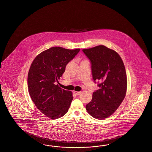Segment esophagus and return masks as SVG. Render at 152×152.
I'll return each instance as SVG.
<instances>
[{
  "instance_id": "34e87169",
  "label": "esophagus",
  "mask_w": 152,
  "mask_h": 152,
  "mask_svg": "<svg viewBox=\"0 0 152 152\" xmlns=\"http://www.w3.org/2000/svg\"><path fill=\"white\" fill-rule=\"evenodd\" d=\"M73 93L76 95H80V93H81L80 91H74Z\"/></svg>"
}]
</instances>
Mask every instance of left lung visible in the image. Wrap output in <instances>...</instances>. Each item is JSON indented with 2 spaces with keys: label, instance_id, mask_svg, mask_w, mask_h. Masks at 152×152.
<instances>
[{
  "label": "left lung",
  "instance_id": "8db88e82",
  "mask_svg": "<svg viewBox=\"0 0 152 152\" xmlns=\"http://www.w3.org/2000/svg\"><path fill=\"white\" fill-rule=\"evenodd\" d=\"M83 51L91 62L93 79L100 82L99 89L93 93L86 109L93 117L104 120L115 113L125 97L127 85L125 67L120 55L104 45Z\"/></svg>",
  "mask_w": 152,
  "mask_h": 152
}]
</instances>
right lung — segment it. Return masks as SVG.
<instances>
[{"mask_svg":"<svg viewBox=\"0 0 152 152\" xmlns=\"http://www.w3.org/2000/svg\"><path fill=\"white\" fill-rule=\"evenodd\" d=\"M80 50L50 48L38 54L31 64L27 77L29 94L37 109L51 119L64 115L73 100L72 93L56 83Z\"/></svg>","mask_w":152,"mask_h":152,"instance_id":"1","label":"right lung"}]
</instances>
